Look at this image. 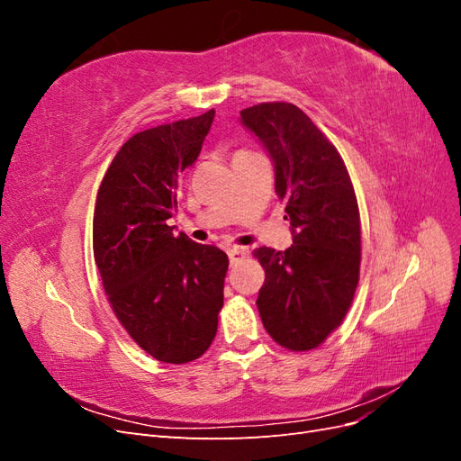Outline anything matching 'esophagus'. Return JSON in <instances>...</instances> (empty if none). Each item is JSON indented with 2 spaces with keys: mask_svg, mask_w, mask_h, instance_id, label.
<instances>
[{
  "mask_svg": "<svg viewBox=\"0 0 461 461\" xmlns=\"http://www.w3.org/2000/svg\"><path fill=\"white\" fill-rule=\"evenodd\" d=\"M246 256H248V252H246L244 248H230V249H229V259H230L232 265L242 261Z\"/></svg>",
  "mask_w": 461,
  "mask_h": 461,
  "instance_id": "esophagus-1",
  "label": "esophagus"
}]
</instances>
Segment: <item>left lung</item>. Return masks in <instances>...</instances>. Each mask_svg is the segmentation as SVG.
<instances>
[{
	"label": "left lung",
	"mask_w": 461,
	"mask_h": 461,
	"mask_svg": "<svg viewBox=\"0 0 461 461\" xmlns=\"http://www.w3.org/2000/svg\"><path fill=\"white\" fill-rule=\"evenodd\" d=\"M240 115L275 161V192L294 232L285 252L254 249L265 269L258 296L263 327L290 352L315 350L340 327L359 281L352 178L339 149L294 104L265 102Z\"/></svg>",
	"instance_id": "left-lung-1"
}]
</instances>
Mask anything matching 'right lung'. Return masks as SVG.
<instances>
[{
	"instance_id": "1",
	"label": "right lung",
	"mask_w": 461,
	"mask_h": 461,
	"mask_svg": "<svg viewBox=\"0 0 461 461\" xmlns=\"http://www.w3.org/2000/svg\"><path fill=\"white\" fill-rule=\"evenodd\" d=\"M215 109L136 132L97 190L94 259L129 337L163 364H188L212 346L229 258L173 234L178 178L196 163Z\"/></svg>"
}]
</instances>
